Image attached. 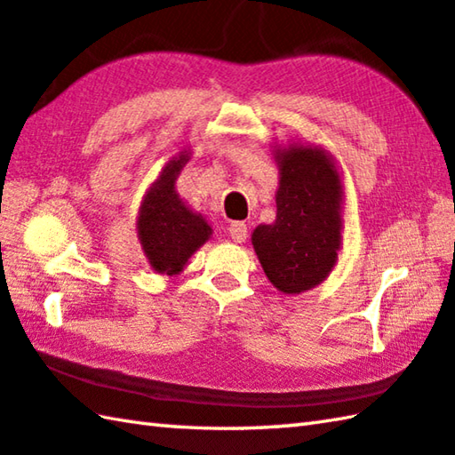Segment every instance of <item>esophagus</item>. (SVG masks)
Segmentation results:
<instances>
[{
    "label": "esophagus",
    "mask_w": 455,
    "mask_h": 455,
    "mask_svg": "<svg viewBox=\"0 0 455 455\" xmlns=\"http://www.w3.org/2000/svg\"><path fill=\"white\" fill-rule=\"evenodd\" d=\"M229 235H232V240L235 243L245 242V237H248V226H245L243 221H234L232 226H229Z\"/></svg>",
    "instance_id": "esophagus-1"
}]
</instances>
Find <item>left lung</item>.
I'll list each match as a JSON object with an SVG mask.
<instances>
[{
  "instance_id": "1",
  "label": "left lung",
  "mask_w": 455,
  "mask_h": 455,
  "mask_svg": "<svg viewBox=\"0 0 455 455\" xmlns=\"http://www.w3.org/2000/svg\"><path fill=\"white\" fill-rule=\"evenodd\" d=\"M280 170L275 221L251 234L267 280L282 293H304L323 283L338 264L344 229V180L338 162L315 143L274 146Z\"/></svg>"
}]
</instances>
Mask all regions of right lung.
Returning a JSON list of instances; mask_svg holds the SVG:
<instances>
[{
	"instance_id": "obj_1",
	"label": "right lung",
	"mask_w": 455,
	"mask_h": 455,
	"mask_svg": "<svg viewBox=\"0 0 455 455\" xmlns=\"http://www.w3.org/2000/svg\"><path fill=\"white\" fill-rule=\"evenodd\" d=\"M189 159L191 149L173 156L148 188L138 210L135 229L143 256L149 267L162 275L183 272L189 258L213 234L204 215L191 210L175 189V181Z\"/></svg>"
}]
</instances>
